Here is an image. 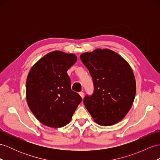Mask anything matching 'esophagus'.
Segmentation results:
<instances>
[{"label":"esophagus","instance_id":"obj_1","mask_svg":"<svg viewBox=\"0 0 160 160\" xmlns=\"http://www.w3.org/2000/svg\"><path fill=\"white\" fill-rule=\"evenodd\" d=\"M79 95L81 96V98H83V97H84V93L83 92H79Z\"/></svg>","mask_w":160,"mask_h":160}]
</instances>
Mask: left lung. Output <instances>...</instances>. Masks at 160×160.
Returning <instances> with one entry per match:
<instances>
[{"mask_svg": "<svg viewBox=\"0 0 160 160\" xmlns=\"http://www.w3.org/2000/svg\"><path fill=\"white\" fill-rule=\"evenodd\" d=\"M80 58L93 84L92 94L84 97L85 108L100 126L120 122L130 111L136 94V81L130 65L108 49L84 53Z\"/></svg>", "mask_w": 160, "mask_h": 160, "instance_id": "8db88e82", "label": "left lung"}]
</instances>
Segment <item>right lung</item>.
Instances as JSON below:
<instances>
[{
  "mask_svg": "<svg viewBox=\"0 0 160 160\" xmlns=\"http://www.w3.org/2000/svg\"><path fill=\"white\" fill-rule=\"evenodd\" d=\"M77 60L74 54L55 51L38 60L28 73L27 102L36 118L47 126L67 125L82 101L79 93L71 89L67 74Z\"/></svg>",
  "mask_w": 160,
  "mask_h": 160,
  "instance_id": "obj_1",
  "label": "right lung"
}]
</instances>
